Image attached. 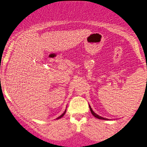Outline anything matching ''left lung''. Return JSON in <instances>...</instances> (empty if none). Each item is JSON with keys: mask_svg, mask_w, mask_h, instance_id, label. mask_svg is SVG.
Instances as JSON below:
<instances>
[{"mask_svg": "<svg viewBox=\"0 0 147 147\" xmlns=\"http://www.w3.org/2000/svg\"><path fill=\"white\" fill-rule=\"evenodd\" d=\"M89 107H90V111H91V113H92V114L93 115H94V116L96 118H97V119H103V120H109V119H107V118H104V117H101V116H99V115H97V114H96V113H94V111H93L92 109V107H90V105H89Z\"/></svg>", "mask_w": 147, "mask_h": 147, "instance_id": "left-lung-1", "label": "left lung"}]
</instances>
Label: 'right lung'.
<instances>
[{"label":"right lung","instance_id":"obj_1","mask_svg":"<svg viewBox=\"0 0 147 147\" xmlns=\"http://www.w3.org/2000/svg\"><path fill=\"white\" fill-rule=\"evenodd\" d=\"M66 110H65V111H64V113H62V115H61L60 117H57V118L56 119H59L62 118V117H63V116H64V114H65V113H66Z\"/></svg>","mask_w":147,"mask_h":147}]
</instances>
